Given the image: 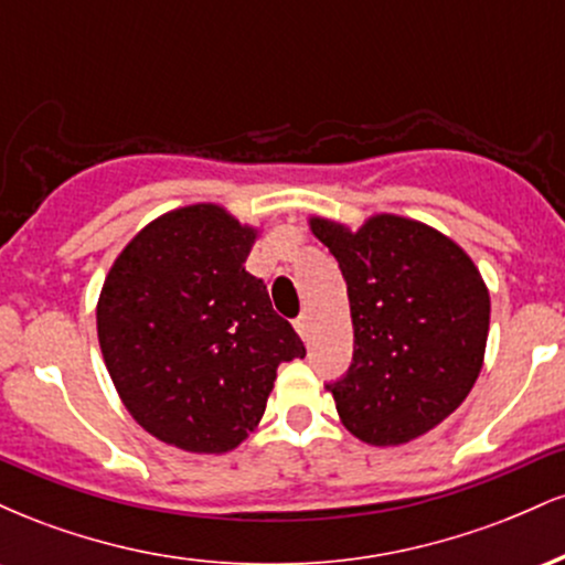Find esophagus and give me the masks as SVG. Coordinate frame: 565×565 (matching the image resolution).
Wrapping results in <instances>:
<instances>
[{
    "mask_svg": "<svg viewBox=\"0 0 565 565\" xmlns=\"http://www.w3.org/2000/svg\"><path fill=\"white\" fill-rule=\"evenodd\" d=\"M295 329H297V334L302 337V340H308L310 337V316L308 313H300L295 319Z\"/></svg>",
    "mask_w": 565,
    "mask_h": 565,
    "instance_id": "1",
    "label": "esophagus"
}]
</instances>
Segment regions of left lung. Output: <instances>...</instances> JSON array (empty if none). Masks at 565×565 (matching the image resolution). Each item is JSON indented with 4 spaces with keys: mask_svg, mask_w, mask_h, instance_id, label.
<instances>
[{
    "mask_svg": "<svg viewBox=\"0 0 565 565\" xmlns=\"http://www.w3.org/2000/svg\"><path fill=\"white\" fill-rule=\"evenodd\" d=\"M348 284L353 361L327 382L342 425L398 446L468 398L489 337V291L457 244L414 220L380 215L359 233L310 220Z\"/></svg>",
    "mask_w": 565,
    "mask_h": 565,
    "instance_id": "left-lung-1",
    "label": "left lung"
}]
</instances>
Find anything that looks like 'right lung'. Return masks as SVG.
Returning <instances> with one entry per match:
<instances>
[{"instance_id": "add662e5", "label": "right lung", "mask_w": 565, "mask_h": 565, "mask_svg": "<svg viewBox=\"0 0 565 565\" xmlns=\"http://www.w3.org/2000/svg\"><path fill=\"white\" fill-rule=\"evenodd\" d=\"M255 231L215 204L174 210L125 246L97 302V340L151 436L220 454L255 430L278 364L305 345L244 263Z\"/></svg>"}]
</instances>
